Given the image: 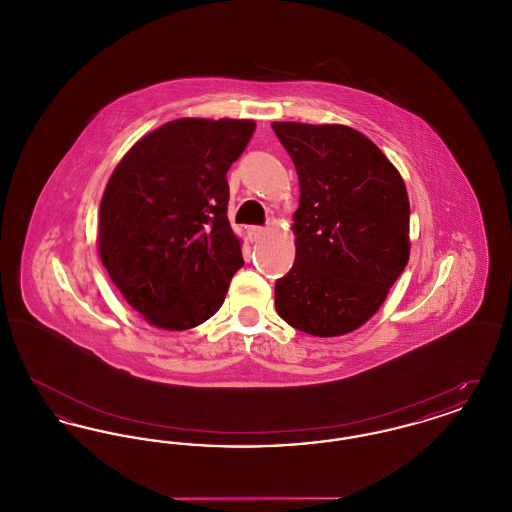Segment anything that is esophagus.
<instances>
[{
	"label": "esophagus",
	"instance_id": "obj_1",
	"mask_svg": "<svg viewBox=\"0 0 512 512\" xmlns=\"http://www.w3.org/2000/svg\"><path fill=\"white\" fill-rule=\"evenodd\" d=\"M265 232H267V228H265V226H249V228H247V234H249L251 242L259 240V238H261Z\"/></svg>",
	"mask_w": 512,
	"mask_h": 512
}]
</instances>
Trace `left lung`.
<instances>
[{
  "mask_svg": "<svg viewBox=\"0 0 512 512\" xmlns=\"http://www.w3.org/2000/svg\"><path fill=\"white\" fill-rule=\"evenodd\" d=\"M299 176L295 263L274 303L290 326L343 336L372 317L409 261V195L365 134L343 124L272 122Z\"/></svg>",
  "mask_w": 512,
  "mask_h": 512,
  "instance_id": "8db88e82",
  "label": "left lung"
}]
</instances>
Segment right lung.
<instances>
[{
  "instance_id": "obj_1",
  "label": "right lung",
  "mask_w": 512,
  "mask_h": 512,
  "mask_svg": "<svg viewBox=\"0 0 512 512\" xmlns=\"http://www.w3.org/2000/svg\"><path fill=\"white\" fill-rule=\"evenodd\" d=\"M255 122L176 119L138 140L99 205V257L132 309L163 330L213 317L244 267L226 217L230 165Z\"/></svg>"
}]
</instances>
